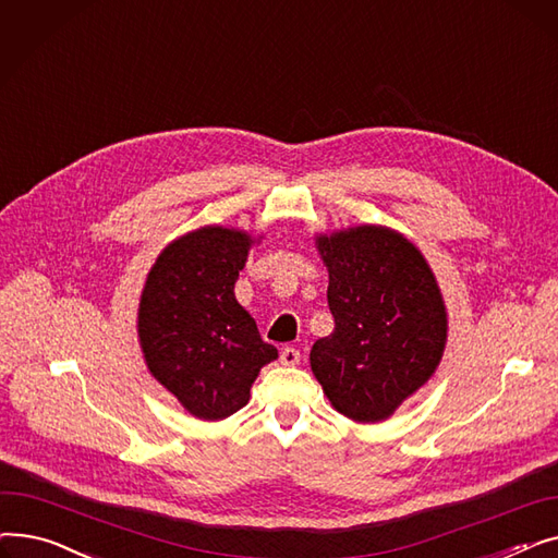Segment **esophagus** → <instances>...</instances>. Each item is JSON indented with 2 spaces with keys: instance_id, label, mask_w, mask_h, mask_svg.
<instances>
[{
  "instance_id": "34e87169",
  "label": "esophagus",
  "mask_w": 558,
  "mask_h": 558,
  "mask_svg": "<svg viewBox=\"0 0 558 558\" xmlns=\"http://www.w3.org/2000/svg\"><path fill=\"white\" fill-rule=\"evenodd\" d=\"M280 362H282L284 366H296V364L301 362V353H299L296 348L287 345V348H282V353H280Z\"/></svg>"
}]
</instances>
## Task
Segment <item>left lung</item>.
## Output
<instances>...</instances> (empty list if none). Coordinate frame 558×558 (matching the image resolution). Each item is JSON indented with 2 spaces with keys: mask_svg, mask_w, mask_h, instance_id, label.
Masks as SVG:
<instances>
[{
  "mask_svg": "<svg viewBox=\"0 0 558 558\" xmlns=\"http://www.w3.org/2000/svg\"><path fill=\"white\" fill-rule=\"evenodd\" d=\"M316 251L330 278L335 330L312 345V373L345 418L387 421L441 364V287L416 244L387 226L320 232Z\"/></svg>",
  "mask_w": 558,
  "mask_h": 558,
  "instance_id": "8db88e82",
  "label": "left lung"
}]
</instances>
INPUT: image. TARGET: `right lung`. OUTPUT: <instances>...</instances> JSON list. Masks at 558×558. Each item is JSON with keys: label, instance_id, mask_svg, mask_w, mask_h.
Listing matches in <instances>:
<instances>
[{"label": "right lung", "instance_id": "obj_1", "mask_svg": "<svg viewBox=\"0 0 558 558\" xmlns=\"http://www.w3.org/2000/svg\"><path fill=\"white\" fill-rule=\"evenodd\" d=\"M262 238L203 226L156 257L137 307L146 368L201 421H223L246 407L259 368L278 360L255 318L234 299V282Z\"/></svg>", "mask_w": 558, "mask_h": 558}]
</instances>
